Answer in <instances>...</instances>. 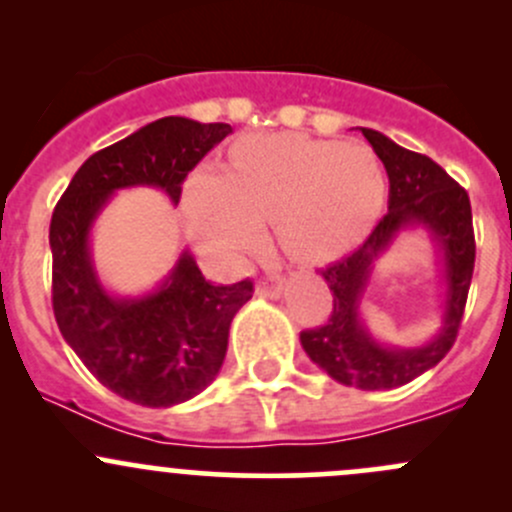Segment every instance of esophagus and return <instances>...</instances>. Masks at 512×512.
<instances>
[{"mask_svg":"<svg viewBox=\"0 0 512 512\" xmlns=\"http://www.w3.org/2000/svg\"><path fill=\"white\" fill-rule=\"evenodd\" d=\"M257 297H280L282 294V280L280 277H262L255 287Z\"/></svg>","mask_w":512,"mask_h":512,"instance_id":"1","label":"esophagus"}]
</instances>
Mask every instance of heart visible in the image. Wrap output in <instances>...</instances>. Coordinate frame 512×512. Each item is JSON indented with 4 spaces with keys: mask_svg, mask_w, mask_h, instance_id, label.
Listing matches in <instances>:
<instances>
[{
    "mask_svg": "<svg viewBox=\"0 0 512 512\" xmlns=\"http://www.w3.org/2000/svg\"><path fill=\"white\" fill-rule=\"evenodd\" d=\"M384 200L386 175L369 146L277 133L237 143L230 170H193L183 213L190 240L230 267L262 245L265 223L292 257L324 262L369 235Z\"/></svg>",
    "mask_w": 512,
    "mask_h": 512,
    "instance_id": "b5f03b06",
    "label": "heart"
}]
</instances>
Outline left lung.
<instances>
[{
    "label": "left lung",
    "instance_id": "8db88e82",
    "mask_svg": "<svg viewBox=\"0 0 512 512\" xmlns=\"http://www.w3.org/2000/svg\"><path fill=\"white\" fill-rule=\"evenodd\" d=\"M389 175V213L371 230L364 245L344 260L324 267L332 289L327 324L299 334L309 359L334 381L364 391L396 389L433 369L456 342L476 265V237L468 193L428 156L406 151L384 133L361 128ZM423 226L442 257V329L421 348H389L370 337L360 302L375 260L399 231Z\"/></svg>",
    "mask_w": 512,
    "mask_h": 512
}]
</instances>
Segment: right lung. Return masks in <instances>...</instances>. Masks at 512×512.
Instances as JSON below:
<instances>
[{
  "instance_id": "obj_1",
  "label": "right lung",
  "mask_w": 512,
  "mask_h": 512,
  "mask_svg": "<svg viewBox=\"0 0 512 512\" xmlns=\"http://www.w3.org/2000/svg\"><path fill=\"white\" fill-rule=\"evenodd\" d=\"M230 133L227 123L158 118L86 160L51 215V302L61 337L106 389L133 404L168 409L213 384L252 282L213 285L183 250L153 292L118 297L96 275L91 227L123 188H158L178 205L185 175Z\"/></svg>"
}]
</instances>
